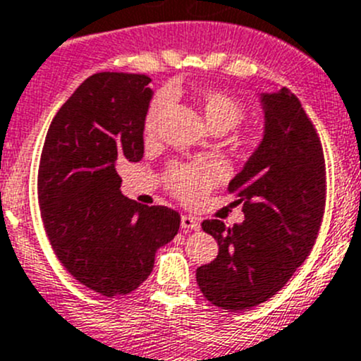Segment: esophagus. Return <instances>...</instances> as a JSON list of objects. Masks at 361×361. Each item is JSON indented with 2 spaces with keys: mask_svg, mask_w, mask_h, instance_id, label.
Returning a JSON list of instances; mask_svg holds the SVG:
<instances>
[{
  "mask_svg": "<svg viewBox=\"0 0 361 361\" xmlns=\"http://www.w3.org/2000/svg\"><path fill=\"white\" fill-rule=\"evenodd\" d=\"M199 220L192 215H181V229L185 231H197L199 229Z\"/></svg>",
  "mask_w": 361,
  "mask_h": 361,
  "instance_id": "1",
  "label": "esophagus"
}]
</instances>
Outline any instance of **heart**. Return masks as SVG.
I'll list each match as a JSON object with an SVG mask.
<instances>
[{"label":"heart","instance_id":"1","mask_svg":"<svg viewBox=\"0 0 361 361\" xmlns=\"http://www.w3.org/2000/svg\"><path fill=\"white\" fill-rule=\"evenodd\" d=\"M171 106V93L159 92L149 102L145 116V132L153 134L159 128ZM201 106L208 127L216 134H226L245 120L243 104L233 95L219 90H204L199 93ZM224 173L216 164H195L178 166L169 174V188L174 195L187 202H199L220 180Z\"/></svg>","mask_w":361,"mask_h":361}]
</instances>
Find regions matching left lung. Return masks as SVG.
Returning a JSON list of instances; mask_svg holds the SVG:
<instances>
[{"mask_svg": "<svg viewBox=\"0 0 361 361\" xmlns=\"http://www.w3.org/2000/svg\"><path fill=\"white\" fill-rule=\"evenodd\" d=\"M261 106V145L227 187L245 220L201 224L219 255L195 279L204 298L229 312L261 305L284 288L316 243L326 202L323 146L300 100L281 87L262 93Z\"/></svg>", "mask_w": 361, "mask_h": 361, "instance_id": "1", "label": "left lung"}]
</instances>
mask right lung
<instances>
[{"mask_svg": "<svg viewBox=\"0 0 361 361\" xmlns=\"http://www.w3.org/2000/svg\"><path fill=\"white\" fill-rule=\"evenodd\" d=\"M148 75L87 77L56 113L38 167L42 222L75 281L104 296L128 295L152 274L155 252L180 229V213L121 194L118 167L145 153Z\"/></svg>", "mask_w": 361, "mask_h": 361, "instance_id": "right-lung-1", "label": "right lung"}]
</instances>
